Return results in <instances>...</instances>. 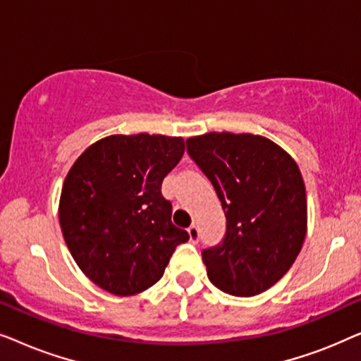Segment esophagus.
I'll use <instances>...</instances> for the list:
<instances>
[{"label":"esophagus","instance_id":"1","mask_svg":"<svg viewBox=\"0 0 361 361\" xmlns=\"http://www.w3.org/2000/svg\"><path fill=\"white\" fill-rule=\"evenodd\" d=\"M187 231H189V236H190L192 241L199 240V226H197L195 224H192L189 228H187Z\"/></svg>","mask_w":361,"mask_h":361}]
</instances>
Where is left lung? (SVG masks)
Returning <instances> with one entry per match:
<instances>
[{"label":"left lung","instance_id":"left-lung-1","mask_svg":"<svg viewBox=\"0 0 361 361\" xmlns=\"http://www.w3.org/2000/svg\"><path fill=\"white\" fill-rule=\"evenodd\" d=\"M226 216L224 240L202 251L210 283L251 298L288 273L307 230L305 185L295 161L268 137L207 133L187 140Z\"/></svg>","mask_w":361,"mask_h":361}]
</instances>
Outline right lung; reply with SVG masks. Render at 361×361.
I'll list each match as a JSON object with an SVG mask.
<instances>
[{"label":"right lung","mask_w":361,"mask_h":361,"mask_svg":"<svg viewBox=\"0 0 361 361\" xmlns=\"http://www.w3.org/2000/svg\"><path fill=\"white\" fill-rule=\"evenodd\" d=\"M184 149L182 137L113 135L73 162L59 221L78 268L102 289L142 293L162 278L176 246L189 240L172 224V204L161 194Z\"/></svg>","instance_id":"add662e5"}]
</instances>
